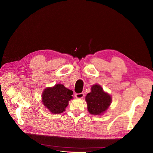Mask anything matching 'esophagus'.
<instances>
[{
    "label": "esophagus",
    "mask_w": 153,
    "mask_h": 153,
    "mask_svg": "<svg viewBox=\"0 0 153 153\" xmlns=\"http://www.w3.org/2000/svg\"><path fill=\"white\" fill-rule=\"evenodd\" d=\"M75 97L77 99H81L84 97V93L83 92H81V93H77L75 94Z\"/></svg>",
    "instance_id": "obj_1"
}]
</instances>
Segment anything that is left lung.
<instances>
[{"label": "left lung", "mask_w": 153, "mask_h": 153, "mask_svg": "<svg viewBox=\"0 0 153 153\" xmlns=\"http://www.w3.org/2000/svg\"><path fill=\"white\" fill-rule=\"evenodd\" d=\"M86 101L89 112L92 114L99 115L108 109L111 98L100 85H95L91 87V92L86 96Z\"/></svg>", "instance_id": "left-lung-1"}]
</instances>
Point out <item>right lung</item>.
Returning <instances> with one entry per match:
<instances>
[{
  "mask_svg": "<svg viewBox=\"0 0 153 153\" xmlns=\"http://www.w3.org/2000/svg\"><path fill=\"white\" fill-rule=\"evenodd\" d=\"M72 94V91L66 88L63 85L58 84L45 89L42 94V102L51 113H61L65 111L68 101L73 98Z\"/></svg>",
  "mask_w": 153,
  "mask_h": 153,
  "instance_id": "obj_1",
  "label": "right lung"
}]
</instances>
